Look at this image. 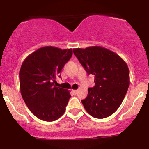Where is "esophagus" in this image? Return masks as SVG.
Instances as JSON below:
<instances>
[{"mask_svg": "<svg viewBox=\"0 0 149 149\" xmlns=\"http://www.w3.org/2000/svg\"><path fill=\"white\" fill-rule=\"evenodd\" d=\"M73 93L74 94V95H76V94L78 93V90H73Z\"/></svg>", "mask_w": 149, "mask_h": 149, "instance_id": "1", "label": "esophagus"}]
</instances>
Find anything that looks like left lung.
I'll use <instances>...</instances> for the list:
<instances>
[{
  "instance_id": "obj_1",
  "label": "left lung",
  "mask_w": 149,
  "mask_h": 149,
  "mask_svg": "<svg viewBox=\"0 0 149 149\" xmlns=\"http://www.w3.org/2000/svg\"><path fill=\"white\" fill-rule=\"evenodd\" d=\"M88 73L95 76V87L82 100L85 109L96 118H105L118 109L130 84L129 69L119 55L101 46L73 49Z\"/></svg>"
}]
</instances>
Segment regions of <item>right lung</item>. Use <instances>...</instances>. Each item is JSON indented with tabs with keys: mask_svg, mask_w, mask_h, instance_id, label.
Wrapping results in <instances>:
<instances>
[{
	"mask_svg": "<svg viewBox=\"0 0 149 149\" xmlns=\"http://www.w3.org/2000/svg\"><path fill=\"white\" fill-rule=\"evenodd\" d=\"M72 54V49L46 46L31 53L22 63L20 91L25 104L38 118L50 122L65 112L70 92L54 83L57 76L61 78V70Z\"/></svg>",
	"mask_w": 149,
	"mask_h": 149,
	"instance_id": "right-lung-1",
	"label": "right lung"
}]
</instances>
